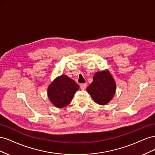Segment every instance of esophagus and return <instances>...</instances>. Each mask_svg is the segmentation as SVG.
Here are the masks:
<instances>
[{
  "label": "esophagus",
  "instance_id": "34e87169",
  "mask_svg": "<svg viewBox=\"0 0 155 155\" xmlns=\"http://www.w3.org/2000/svg\"><path fill=\"white\" fill-rule=\"evenodd\" d=\"M80 87L82 90H85L87 87V83H81L80 84Z\"/></svg>",
  "mask_w": 155,
  "mask_h": 155
}]
</instances>
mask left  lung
Instances as JSON below:
<instances>
[{
    "label": "left lung",
    "mask_w": 155,
    "mask_h": 155,
    "mask_svg": "<svg viewBox=\"0 0 155 155\" xmlns=\"http://www.w3.org/2000/svg\"><path fill=\"white\" fill-rule=\"evenodd\" d=\"M114 79L108 70L96 72L93 81L87 88L88 93L96 104L105 105L113 98L116 92Z\"/></svg>",
    "instance_id": "obj_1"
}]
</instances>
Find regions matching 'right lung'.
Returning <instances> with one entry per match:
<instances>
[{"instance_id": "right-lung-1", "label": "right lung", "mask_w": 155, "mask_h": 155, "mask_svg": "<svg viewBox=\"0 0 155 155\" xmlns=\"http://www.w3.org/2000/svg\"><path fill=\"white\" fill-rule=\"evenodd\" d=\"M79 88V85L72 79L61 75L49 85L48 96L54 106L63 108L70 104Z\"/></svg>"}]
</instances>
